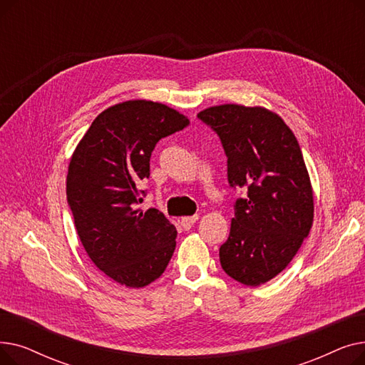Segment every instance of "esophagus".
<instances>
[{
	"label": "esophagus",
	"mask_w": 365,
	"mask_h": 365,
	"mask_svg": "<svg viewBox=\"0 0 365 365\" xmlns=\"http://www.w3.org/2000/svg\"><path fill=\"white\" fill-rule=\"evenodd\" d=\"M197 220H198V216H186V217L180 219V225H182L183 229H186V231H187V229H190V227L194 226V223Z\"/></svg>",
	"instance_id": "esophagus-1"
}]
</instances>
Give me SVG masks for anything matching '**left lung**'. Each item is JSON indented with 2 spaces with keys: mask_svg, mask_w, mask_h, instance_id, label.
<instances>
[{
  "mask_svg": "<svg viewBox=\"0 0 365 365\" xmlns=\"http://www.w3.org/2000/svg\"><path fill=\"white\" fill-rule=\"evenodd\" d=\"M198 118L222 142L229 186L245 190L220 245V264L244 285L264 284L292 262L314 222L312 186L299 142L279 115L260 106H212Z\"/></svg>",
  "mask_w": 365,
  "mask_h": 365,
  "instance_id": "1",
  "label": "left lung"
}]
</instances>
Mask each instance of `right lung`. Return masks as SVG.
Returning <instances> with one entry per match:
<instances>
[{
    "label": "right lung",
    "mask_w": 365,
    "mask_h": 365,
    "mask_svg": "<svg viewBox=\"0 0 365 365\" xmlns=\"http://www.w3.org/2000/svg\"><path fill=\"white\" fill-rule=\"evenodd\" d=\"M189 120L150 101H128L99 113L69 163L66 198L76 232L91 262L131 289L163 275L175 253L178 231L157 208L136 205L149 178L150 153Z\"/></svg>",
    "instance_id": "obj_1"
}]
</instances>
